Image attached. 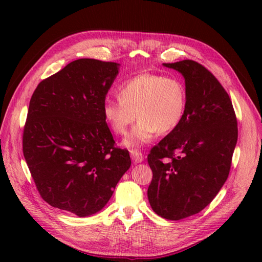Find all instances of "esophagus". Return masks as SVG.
Segmentation results:
<instances>
[{
    "mask_svg": "<svg viewBox=\"0 0 262 262\" xmlns=\"http://www.w3.org/2000/svg\"><path fill=\"white\" fill-rule=\"evenodd\" d=\"M130 158L134 163H140L144 160V155L141 151H137V149H132L130 151Z\"/></svg>",
    "mask_w": 262,
    "mask_h": 262,
    "instance_id": "1",
    "label": "esophagus"
}]
</instances>
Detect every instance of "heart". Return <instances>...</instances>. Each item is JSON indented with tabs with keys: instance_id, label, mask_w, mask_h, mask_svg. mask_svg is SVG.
<instances>
[{
	"instance_id": "heart-1",
	"label": "heart",
	"mask_w": 262,
	"mask_h": 262,
	"mask_svg": "<svg viewBox=\"0 0 262 262\" xmlns=\"http://www.w3.org/2000/svg\"><path fill=\"white\" fill-rule=\"evenodd\" d=\"M116 98H105L102 113L110 129L125 135L128 128L140 119L124 140L128 148H137L151 142L157 134L173 132L185 118L188 96L179 77L142 73L122 82Z\"/></svg>"
}]
</instances>
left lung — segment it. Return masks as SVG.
Here are the masks:
<instances>
[{
    "label": "left lung",
    "instance_id": "8db88e82",
    "mask_svg": "<svg viewBox=\"0 0 262 262\" xmlns=\"http://www.w3.org/2000/svg\"><path fill=\"white\" fill-rule=\"evenodd\" d=\"M185 77L188 104L180 126L147 157L153 178L152 209L170 221L203 210L230 173L237 121L229 94L210 72L191 59L163 64Z\"/></svg>",
    "mask_w": 262,
    "mask_h": 262
}]
</instances>
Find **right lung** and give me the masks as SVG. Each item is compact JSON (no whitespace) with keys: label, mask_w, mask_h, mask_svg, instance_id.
I'll return each instance as SVG.
<instances>
[{"label":"right lung","mask_w":262,"mask_h":262,"mask_svg":"<svg viewBox=\"0 0 262 262\" xmlns=\"http://www.w3.org/2000/svg\"><path fill=\"white\" fill-rule=\"evenodd\" d=\"M118 71L117 63L76 59L30 99L22 149L32 179L46 203L79 217L101 210L132 164L102 113Z\"/></svg>","instance_id":"obj_1"}]
</instances>
